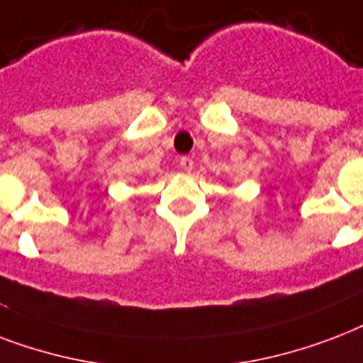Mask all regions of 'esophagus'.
Returning <instances> with one entry per match:
<instances>
[{"label":"esophagus","mask_w":363,"mask_h":363,"mask_svg":"<svg viewBox=\"0 0 363 363\" xmlns=\"http://www.w3.org/2000/svg\"><path fill=\"white\" fill-rule=\"evenodd\" d=\"M193 164H195V162H193L191 157H182V159H179V167L184 168L185 172H191V170H193Z\"/></svg>","instance_id":"34e87169"}]
</instances>
